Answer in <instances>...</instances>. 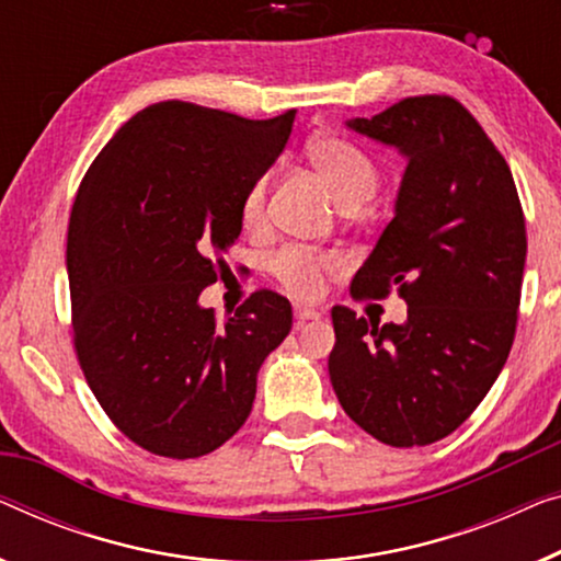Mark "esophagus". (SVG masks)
I'll list each match as a JSON object with an SVG mask.
<instances>
[{
	"instance_id": "obj_1",
	"label": "esophagus",
	"mask_w": 561,
	"mask_h": 561,
	"mask_svg": "<svg viewBox=\"0 0 561 561\" xmlns=\"http://www.w3.org/2000/svg\"><path fill=\"white\" fill-rule=\"evenodd\" d=\"M294 316H296V321H298V323H304V321H313V319H321V313L316 311V308H308V306H296V308H294Z\"/></svg>"
}]
</instances>
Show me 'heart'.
I'll list each match as a JSON object with an SVG mask.
<instances>
[{
	"label": "heart",
	"instance_id": "obj_1",
	"mask_svg": "<svg viewBox=\"0 0 561 561\" xmlns=\"http://www.w3.org/2000/svg\"><path fill=\"white\" fill-rule=\"evenodd\" d=\"M306 157L311 161L316 172H319L334 192L341 207L362 205L377 190L379 172L377 164L369 159L367 151L341 136H319V139L308 141ZM265 197H267V174L255 176L242 194L240 217L245 227H257L265 215ZM334 265V257L319 250L308 248H283L280 253L271 257V271L283 286L294 296H316L321 288V273Z\"/></svg>",
	"mask_w": 561,
	"mask_h": 561
}]
</instances>
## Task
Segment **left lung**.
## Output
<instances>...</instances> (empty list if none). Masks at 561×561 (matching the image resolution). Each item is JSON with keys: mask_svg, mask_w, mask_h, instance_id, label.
Here are the masks:
<instances>
[{"mask_svg": "<svg viewBox=\"0 0 561 561\" xmlns=\"http://www.w3.org/2000/svg\"><path fill=\"white\" fill-rule=\"evenodd\" d=\"M346 126L408 157L392 222L352 280L354 298L397 288L408 321L379 327L331 308V385L379 443L430 445L470 417L508 359L524 209L506 159L450 95H412Z\"/></svg>", "mask_w": 561, "mask_h": 561, "instance_id": "obj_1", "label": "left lung"}]
</instances>
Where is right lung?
I'll list each match as a JSON object with an SVG mask.
<instances>
[{
  "label": "right lung",
  "instance_id": "right-lung-1",
  "mask_svg": "<svg viewBox=\"0 0 561 561\" xmlns=\"http://www.w3.org/2000/svg\"><path fill=\"white\" fill-rule=\"evenodd\" d=\"M294 118L153 103L78 186L72 344L105 415L153 456L199 458L230 440L253 410L257 369L294 323L288 298L267 288L225 323L197 300L242 230V194L278 159Z\"/></svg>",
  "mask_w": 561,
  "mask_h": 561
}]
</instances>
